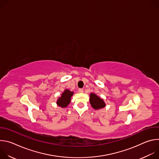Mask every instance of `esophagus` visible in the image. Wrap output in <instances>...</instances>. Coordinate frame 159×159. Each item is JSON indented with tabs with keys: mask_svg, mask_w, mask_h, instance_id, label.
I'll return each mask as SVG.
<instances>
[{
	"mask_svg": "<svg viewBox=\"0 0 159 159\" xmlns=\"http://www.w3.org/2000/svg\"><path fill=\"white\" fill-rule=\"evenodd\" d=\"M78 92H79V93H82L84 92V90H83L82 89H79L78 90Z\"/></svg>",
	"mask_w": 159,
	"mask_h": 159,
	"instance_id": "obj_1",
	"label": "esophagus"
}]
</instances>
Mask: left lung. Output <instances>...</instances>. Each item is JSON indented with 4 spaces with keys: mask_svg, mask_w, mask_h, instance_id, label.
Listing matches in <instances>:
<instances>
[{
    "mask_svg": "<svg viewBox=\"0 0 159 159\" xmlns=\"http://www.w3.org/2000/svg\"><path fill=\"white\" fill-rule=\"evenodd\" d=\"M90 103L95 109H102L106 106V104L103 99H101L94 93L90 94Z\"/></svg>",
    "mask_w": 159,
    "mask_h": 159,
    "instance_id": "1",
    "label": "left lung"
}]
</instances>
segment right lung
<instances>
[{
    "mask_svg": "<svg viewBox=\"0 0 159 159\" xmlns=\"http://www.w3.org/2000/svg\"><path fill=\"white\" fill-rule=\"evenodd\" d=\"M74 92H71L70 90L65 89L61 94V97L59 98L57 101V104L61 107H66L69 105L71 101V97L73 96Z\"/></svg>",
    "mask_w": 159,
    "mask_h": 159,
    "instance_id": "add662e5",
    "label": "right lung"
}]
</instances>
